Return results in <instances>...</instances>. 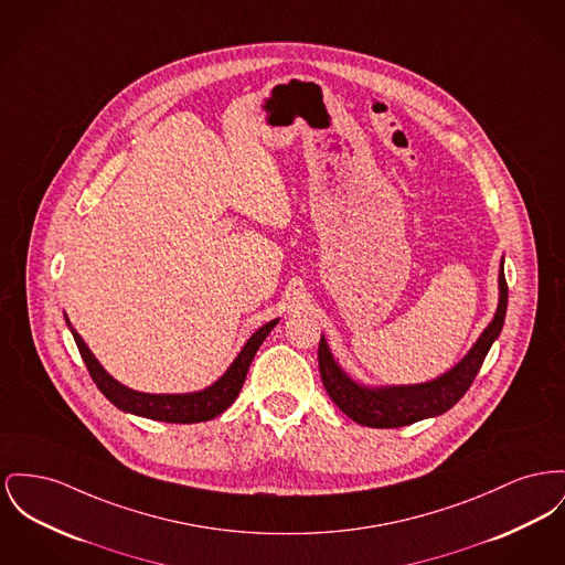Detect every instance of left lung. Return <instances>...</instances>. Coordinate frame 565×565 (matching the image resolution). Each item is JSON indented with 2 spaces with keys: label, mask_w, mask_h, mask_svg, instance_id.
<instances>
[{
  "label": "left lung",
  "mask_w": 565,
  "mask_h": 565,
  "mask_svg": "<svg viewBox=\"0 0 565 565\" xmlns=\"http://www.w3.org/2000/svg\"><path fill=\"white\" fill-rule=\"evenodd\" d=\"M508 309V284L503 275V260L499 270V305L493 322L480 334L476 345L457 366L437 380L416 386H391V388H366L352 382L332 359L327 339H320L318 363L322 384L334 401V405L350 416L354 423L375 427V429H397L423 418L439 416L448 412L459 398L463 397L473 384L480 366L484 363L493 341L503 329Z\"/></svg>",
  "instance_id": "left-lung-1"
}]
</instances>
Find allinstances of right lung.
<instances>
[{
	"label": "right lung",
	"instance_id": "add662e5",
	"mask_svg": "<svg viewBox=\"0 0 565 565\" xmlns=\"http://www.w3.org/2000/svg\"><path fill=\"white\" fill-rule=\"evenodd\" d=\"M275 324H277V320L268 322L263 329L254 332L249 337V341L245 343V348L241 350V354L234 359L231 369L213 386H209L200 393H190V395H147V393H136L132 388H126L124 384L113 380L102 369L96 356L89 352V348L81 339V334L74 329H70V331H72L76 348L85 361L92 380L100 388L102 395L108 398L113 405H117L124 412L145 416L151 420L190 425V423L211 420L233 405L234 398L238 397V393L243 388V382L247 377V371H249V365H252L258 348L263 345L266 334L273 331ZM67 327H70V322H67Z\"/></svg>",
	"mask_w": 565,
	"mask_h": 565
}]
</instances>
